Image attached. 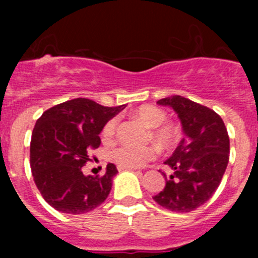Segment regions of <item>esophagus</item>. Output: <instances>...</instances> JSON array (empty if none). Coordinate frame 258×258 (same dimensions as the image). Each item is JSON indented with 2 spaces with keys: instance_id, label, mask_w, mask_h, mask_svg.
Returning <instances> with one entry per match:
<instances>
[{
  "instance_id": "34e87169",
  "label": "esophagus",
  "mask_w": 258,
  "mask_h": 258,
  "mask_svg": "<svg viewBox=\"0 0 258 258\" xmlns=\"http://www.w3.org/2000/svg\"><path fill=\"white\" fill-rule=\"evenodd\" d=\"M117 169H118V172H122V170H133L134 168H127V166L118 165V166H117Z\"/></svg>"
}]
</instances>
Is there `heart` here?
<instances>
[{
    "mask_svg": "<svg viewBox=\"0 0 258 258\" xmlns=\"http://www.w3.org/2000/svg\"><path fill=\"white\" fill-rule=\"evenodd\" d=\"M134 117L138 118L147 127H152L151 137L159 142L168 143L174 138V127L169 124H165L166 113L163 109L154 106H142L134 112ZM116 126H117V118L113 117L108 120L102 129V138L104 141L113 138L116 133ZM108 156L117 165L138 168V166L145 165L155 156V149L150 146L136 147L131 145H121L111 150Z\"/></svg>",
    "mask_w": 258,
    "mask_h": 258,
    "instance_id": "b5f03b06",
    "label": "heart"
}]
</instances>
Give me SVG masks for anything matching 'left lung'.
Listing matches in <instances>:
<instances>
[{
    "mask_svg": "<svg viewBox=\"0 0 258 258\" xmlns=\"http://www.w3.org/2000/svg\"><path fill=\"white\" fill-rule=\"evenodd\" d=\"M178 115L184 137L165 161L173 173L154 200L172 212H191L212 198L229 163L230 140L220 115L181 95L163 98Z\"/></svg>",
    "mask_w": 258,
    "mask_h": 258,
    "instance_id": "8db88e82",
    "label": "left lung"
}]
</instances>
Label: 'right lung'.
Masks as SVG:
<instances>
[{
    "label": "right lung",
    "mask_w": 258,
    "mask_h": 258,
    "mask_svg": "<svg viewBox=\"0 0 258 258\" xmlns=\"http://www.w3.org/2000/svg\"><path fill=\"white\" fill-rule=\"evenodd\" d=\"M126 104L104 107L86 98L56 104L42 113L32 132V175L47 204L61 213L83 214L108 197L117 174L109 163L103 175H85L89 151L99 147L104 124Z\"/></svg>",
    "instance_id": "1"
}]
</instances>
